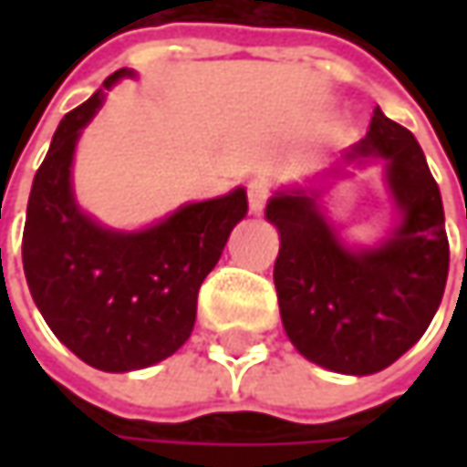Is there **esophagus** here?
Wrapping results in <instances>:
<instances>
[{
    "label": "esophagus",
    "instance_id": "esophagus-1",
    "mask_svg": "<svg viewBox=\"0 0 467 467\" xmlns=\"http://www.w3.org/2000/svg\"><path fill=\"white\" fill-rule=\"evenodd\" d=\"M246 197H249V210L254 213V215H260L265 205H267V200H270V184L267 182H262V179H254L249 189H246Z\"/></svg>",
    "mask_w": 467,
    "mask_h": 467
}]
</instances>
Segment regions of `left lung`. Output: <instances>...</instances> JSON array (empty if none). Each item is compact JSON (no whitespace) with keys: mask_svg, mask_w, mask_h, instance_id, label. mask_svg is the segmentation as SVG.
<instances>
[{"mask_svg":"<svg viewBox=\"0 0 467 467\" xmlns=\"http://www.w3.org/2000/svg\"><path fill=\"white\" fill-rule=\"evenodd\" d=\"M356 155L385 158L403 210V225L385 246L343 249L306 192L273 197L267 218L280 231L273 278L291 343L330 371L374 374L398 361L440 309L450 242L440 187L416 137L379 106L348 158Z\"/></svg>","mask_w":467,"mask_h":467,"instance_id":"obj_1","label":"left lung"}]
</instances>
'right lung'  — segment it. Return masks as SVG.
<instances>
[{
	"instance_id": "1",
	"label": "right lung",
	"mask_w": 467,
	"mask_h": 467,
	"mask_svg": "<svg viewBox=\"0 0 467 467\" xmlns=\"http://www.w3.org/2000/svg\"><path fill=\"white\" fill-rule=\"evenodd\" d=\"M124 75L132 72L109 75L62 119L36 171L23 231V267L38 312L67 348L100 371L153 367L187 343L200 285L246 215L244 189L182 207L140 234L106 231L82 215L69 189L75 142Z\"/></svg>"
}]
</instances>
